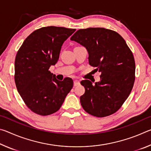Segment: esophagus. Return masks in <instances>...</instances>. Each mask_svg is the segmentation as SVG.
Wrapping results in <instances>:
<instances>
[{"instance_id":"1","label":"esophagus","mask_w":151,"mask_h":151,"mask_svg":"<svg viewBox=\"0 0 151 151\" xmlns=\"http://www.w3.org/2000/svg\"><path fill=\"white\" fill-rule=\"evenodd\" d=\"M78 85H80V81H77V80H75L74 81V86H76Z\"/></svg>"}]
</instances>
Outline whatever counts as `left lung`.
<instances>
[{
  "label": "left lung",
  "instance_id": "obj_1",
  "mask_svg": "<svg viewBox=\"0 0 151 151\" xmlns=\"http://www.w3.org/2000/svg\"><path fill=\"white\" fill-rule=\"evenodd\" d=\"M70 40L87 49L89 65L101 73V81L94 85L88 80L81 82L85 88L80 97L82 106L96 117L114 114L133 87L135 62L132 51L118 32L104 28L78 30Z\"/></svg>",
  "mask_w": 151,
  "mask_h": 151
}]
</instances>
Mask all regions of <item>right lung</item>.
Instances as JSON below:
<instances>
[{
    "mask_svg": "<svg viewBox=\"0 0 151 151\" xmlns=\"http://www.w3.org/2000/svg\"><path fill=\"white\" fill-rule=\"evenodd\" d=\"M75 29L42 27L22 43L15 58L14 81L17 91L30 110L42 116L59 110L73 86V81H58L49 70L59 58L64 42Z\"/></svg>",
    "mask_w": 151,
    "mask_h": 151,
    "instance_id": "add662e5",
    "label": "right lung"
}]
</instances>
